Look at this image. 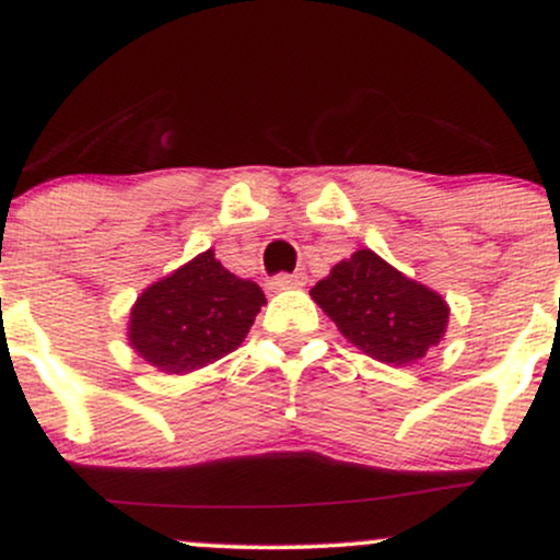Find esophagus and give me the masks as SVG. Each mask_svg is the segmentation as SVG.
I'll return each instance as SVG.
<instances>
[{"instance_id": "obj_1", "label": "esophagus", "mask_w": 560, "mask_h": 560, "mask_svg": "<svg viewBox=\"0 0 560 560\" xmlns=\"http://www.w3.org/2000/svg\"><path fill=\"white\" fill-rule=\"evenodd\" d=\"M305 273H279L268 281V289H273V292H281V289H298L305 287Z\"/></svg>"}]
</instances>
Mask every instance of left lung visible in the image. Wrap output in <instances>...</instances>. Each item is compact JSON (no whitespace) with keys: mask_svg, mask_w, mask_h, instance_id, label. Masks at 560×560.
I'll return each instance as SVG.
<instances>
[{"mask_svg":"<svg viewBox=\"0 0 560 560\" xmlns=\"http://www.w3.org/2000/svg\"><path fill=\"white\" fill-rule=\"evenodd\" d=\"M311 298L337 324L347 342L378 363L421 361L447 331L445 298L408 279L369 247L339 260L311 289Z\"/></svg>","mask_w":560,"mask_h":560,"instance_id":"1","label":"left lung"}]
</instances>
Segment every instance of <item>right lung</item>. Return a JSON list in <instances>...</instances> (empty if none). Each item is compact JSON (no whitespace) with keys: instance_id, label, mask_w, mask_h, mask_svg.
<instances>
[{"instance_id":"1","label":"right lung","mask_w":560,"mask_h":560,"mask_svg":"<svg viewBox=\"0 0 560 560\" xmlns=\"http://www.w3.org/2000/svg\"><path fill=\"white\" fill-rule=\"evenodd\" d=\"M266 305L262 289L240 279L205 249L152 281L128 313V345L163 374H191L244 342Z\"/></svg>"}]
</instances>
